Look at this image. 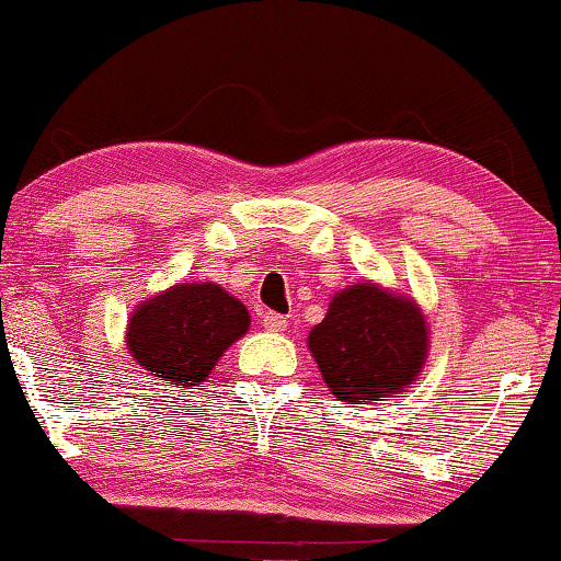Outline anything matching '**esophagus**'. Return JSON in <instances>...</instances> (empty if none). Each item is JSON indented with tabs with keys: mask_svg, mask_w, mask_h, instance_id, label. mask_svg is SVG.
I'll list each match as a JSON object with an SVG mask.
<instances>
[{
	"mask_svg": "<svg viewBox=\"0 0 561 561\" xmlns=\"http://www.w3.org/2000/svg\"><path fill=\"white\" fill-rule=\"evenodd\" d=\"M263 327H265L267 331H286L288 319H286V316L275 313V311H265V313H263Z\"/></svg>",
	"mask_w": 561,
	"mask_h": 561,
	"instance_id": "obj_1",
	"label": "esophagus"
}]
</instances>
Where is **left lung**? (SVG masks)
<instances>
[{"mask_svg": "<svg viewBox=\"0 0 561 561\" xmlns=\"http://www.w3.org/2000/svg\"><path fill=\"white\" fill-rule=\"evenodd\" d=\"M427 346V321L415 300L375 283L339 290L327 319L308 334L323 381L348 404L400 394L417 379Z\"/></svg>", "mask_w": 561, "mask_h": 561, "instance_id": "1", "label": "left lung"}]
</instances>
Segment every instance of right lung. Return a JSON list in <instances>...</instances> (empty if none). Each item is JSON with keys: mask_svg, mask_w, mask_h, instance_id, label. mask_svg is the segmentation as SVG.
<instances>
[{"mask_svg": "<svg viewBox=\"0 0 561 561\" xmlns=\"http://www.w3.org/2000/svg\"><path fill=\"white\" fill-rule=\"evenodd\" d=\"M248 327V308L217 283H182L136 306L126 346L149 375L194 389Z\"/></svg>", "mask_w": 561, "mask_h": 561, "instance_id": "add662e5", "label": "right lung"}]
</instances>
